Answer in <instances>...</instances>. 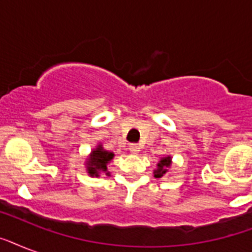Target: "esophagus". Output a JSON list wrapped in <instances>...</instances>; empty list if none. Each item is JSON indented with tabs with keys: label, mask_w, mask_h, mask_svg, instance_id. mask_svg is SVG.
<instances>
[{
	"label": "esophagus",
	"mask_w": 252,
	"mask_h": 252,
	"mask_svg": "<svg viewBox=\"0 0 252 252\" xmlns=\"http://www.w3.org/2000/svg\"><path fill=\"white\" fill-rule=\"evenodd\" d=\"M129 150H130V153L137 154L138 152H140V145H138V144H130Z\"/></svg>",
	"instance_id": "34e87169"
}]
</instances>
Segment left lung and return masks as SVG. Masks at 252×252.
Here are the masks:
<instances>
[{
  "instance_id": "1",
  "label": "left lung",
  "mask_w": 252,
  "mask_h": 252,
  "mask_svg": "<svg viewBox=\"0 0 252 252\" xmlns=\"http://www.w3.org/2000/svg\"><path fill=\"white\" fill-rule=\"evenodd\" d=\"M170 165H171V158H162L161 161H159V163H158V168L154 171V176H156V178H162V176L166 174V171H167V168L170 167Z\"/></svg>"
}]
</instances>
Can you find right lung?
<instances>
[{"mask_svg":"<svg viewBox=\"0 0 252 252\" xmlns=\"http://www.w3.org/2000/svg\"><path fill=\"white\" fill-rule=\"evenodd\" d=\"M114 158V153L111 152H106L102 149V146H99L96 149L91 153L87 167H89V174L90 175L98 176L99 172H106L107 171V163ZM107 175L110 172H106Z\"/></svg>","mask_w":252,"mask_h":252,"instance_id":"1","label":"right lung"}]
</instances>
